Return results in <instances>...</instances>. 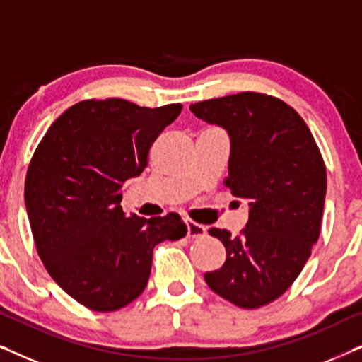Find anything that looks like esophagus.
<instances>
[{
    "mask_svg": "<svg viewBox=\"0 0 362 362\" xmlns=\"http://www.w3.org/2000/svg\"><path fill=\"white\" fill-rule=\"evenodd\" d=\"M186 229H187L186 235L189 237V239H194V237H202V235H206V232H207L206 226L197 224V222L191 221V219H186Z\"/></svg>",
    "mask_w": 362,
    "mask_h": 362,
    "instance_id": "1",
    "label": "esophagus"
}]
</instances>
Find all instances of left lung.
Masks as SVG:
<instances>
[{
  "label": "left lung",
  "instance_id": "left-lung-1",
  "mask_svg": "<svg viewBox=\"0 0 362 362\" xmlns=\"http://www.w3.org/2000/svg\"><path fill=\"white\" fill-rule=\"evenodd\" d=\"M189 108L229 133L224 185L250 206L240 235L209 229L227 257L204 280L235 306L260 308L290 288L318 240L326 196L323 156L303 118L276 97L240 92Z\"/></svg>",
  "mask_w": 362,
  "mask_h": 362
}]
</instances>
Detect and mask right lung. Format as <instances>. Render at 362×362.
I'll return each instance as SVG.
<instances>
[{
    "label": "right lung",
    "instance_id": "obj_1",
    "mask_svg": "<svg viewBox=\"0 0 362 362\" xmlns=\"http://www.w3.org/2000/svg\"><path fill=\"white\" fill-rule=\"evenodd\" d=\"M181 108L88 98L67 108L34 151L24 185L34 244L54 281L87 308L132 303L150 279L155 245L186 235L176 212L145 219L120 206L123 182L141 175Z\"/></svg>",
    "mask_w": 362,
    "mask_h": 362
}]
</instances>
